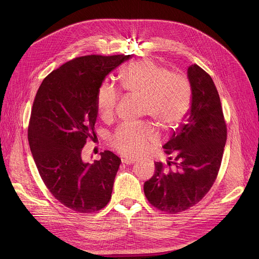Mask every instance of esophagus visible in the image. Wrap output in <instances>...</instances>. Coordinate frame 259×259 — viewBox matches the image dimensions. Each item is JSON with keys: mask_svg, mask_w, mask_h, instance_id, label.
<instances>
[{"mask_svg": "<svg viewBox=\"0 0 259 259\" xmlns=\"http://www.w3.org/2000/svg\"><path fill=\"white\" fill-rule=\"evenodd\" d=\"M121 162L125 165H132L135 162V159L134 158H122Z\"/></svg>", "mask_w": 259, "mask_h": 259, "instance_id": "esophagus-1", "label": "esophagus"}]
</instances>
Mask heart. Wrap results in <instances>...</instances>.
I'll return each instance as SVG.
<instances>
[{"instance_id": "obj_1", "label": "heart", "mask_w": 259, "mask_h": 259, "mask_svg": "<svg viewBox=\"0 0 259 259\" xmlns=\"http://www.w3.org/2000/svg\"><path fill=\"white\" fill-rule=\"evenodd\" d=\"M121 88L144 101L143 114L150 116L165 131L178 130L188 116L192 90L187 77L170 72L153 60L142 59L125 67L120 75ZM119 101L118 91L110 83L100 85L95 97L98 112L105 121L114 117ZM159 141L150 126H121L110 139L111 146L124 156L146 153Z\"/></svg>"}]
</instances>
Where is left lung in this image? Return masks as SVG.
Instances as JSON below:
<instances>
[{"instance_id": "left-lung-1", "label": "left lung", "mask_w": 259, "mask_h": 259, "mask_svg": "<svg viewBox=\"0 0 259 259\" xmlns=\"http://www.w3.org/2000/svg\"><path fill=\"white\" fill-rule=\"evenodd\" d=\"M192 104L187 120L174 132L164 149L167 165L155 162V172L144 192L156 209L176 214L193 207L213 186L227 141L220 94L212 77L193 64L188 68Z\"/></svg>"}]
</instances>
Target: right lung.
I'll return each instance as SVG.
<instances>
[{
    "label": "right lung",
    "mask_w": 259,
    "mask_h": 259,
    "mask_svg": "<svg viewBox=\"0 0 259 259\" xmlns=\"http://www.w3.org/2000/svg\"><path fill=\"white\" fill-rule=\"evenodd\" d=\"M129 59L125 54L75 58L49 73L35 94L28 126L34 162L51 194L75 212L100 211L111 198L120 158L106 150L89 164L81 150L95 137L98 88Z\"/></svg>",
    "instance_id": "1"
}]
</instances>
